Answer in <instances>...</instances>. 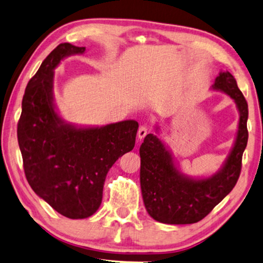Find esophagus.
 <instances>
[{
    "label": "esophagus",
    "instance_id": "1",
    "mask_svg": "<svg viewBox=\"0 0 263 263\" xmlns=\"http://www.w3.org/2000/svg\"><path fill=\"white\" fill-rule=\"evenodd\" d=\"M146 135H147V127L144 126V125H141L139 127V130H138V138H139V140L144 139Z\"/></svg>",
    "mask_w": 263,
    "mask_h": 263
}]
</instances>
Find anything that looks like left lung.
<instances>
[{
  "mask_svg": "<svg viewBox=\"0 0 263 263\" xmlns=\"http://www.w3.org/2000/svg\"><path fill=\"white\" fill-rule=\"evenodd\" d=\"M235 101L239 123L230 154L217 173L206 178L184 175L174 156L156 135H147L140 146V186L147 213L165 224H192L201 221L235 187L241 170L247 139L248 106L233 76L219 72L212 86ZM156 133L160 127L155 126Z\"/></svg>",
  "mask_w": 263,
  "mask_h": 263,
  "instance_id": "left-lung-1",
  "label": "left lung"
}]
</instances>
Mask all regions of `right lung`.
Returning a JSON list of instances; mask_svg holds the SVG:
<instances>
[{
	"mask_svg": "<svg viewBox=\"0 0 263 263\" xmlns=\"http://www.w3.org/2000/svg\"><path fill=\"white\" fill-rule=\"evenodd\" d=\"M85 47L61 44L28 82L17 127L24 171L32 190L63 216L89 217L102 201L107 174L136 144L138 122L104 126L66 123L54 104V70Z\"/></svg>",
	"mask_w": 263,
	"mask_h": 263,
	"instance_id": "right-lung-1",
	"label": "right lung"
}]
</instances>
